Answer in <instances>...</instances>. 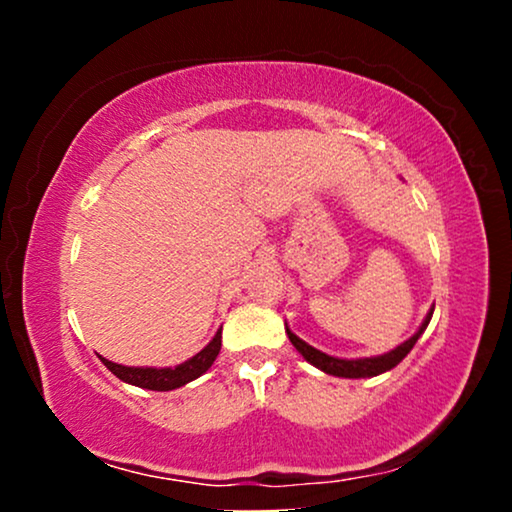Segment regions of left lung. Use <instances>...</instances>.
<instances>
[{"label": "left lung", "instance_id": "8db88e82", "mask_svg": "<svg viewBox=\"0 0 512 512\" xmlns=\"http://www.w3.org/2000/svg\"><path fill=\"white\" fill-rule=\"evenodd\" d=\"M431 314H433V310L426 314L424 324L419 326V331L412 335L410 340H405L403 345H398L396 349H391V352H387V354L373 356V359H335V356H328L324 352H319V349H314L312 345H307V342L300 340L298 335H293L289 328H286V335H289L291 345L296 347L298 352L312 363V366H317L319 370H324V373H328V375H335V377H375V375L387 373V370L398 366V363H401L405 356L410 354V349L415 347L419 335H422L426 331V326H429Z\"/></svg>", "mask_w": 512, "mask_h": 512}]
</instances>
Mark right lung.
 Here are the masks:
<instances>
[{
    "instance_id": "add662e5",
    "label": "right lung",
    "mask_w": 512,
    "mask_h": 512,
    "mask_svg": "<svg viewBox=\"0 0 512 512\" xmlns=\"http://www.w3.org/2000/svg\"><path fill=\"white\" fill-rule=\"evenodd\" d=\"M221 352V328L216 331L212 342L184 363L174 368H130V366H121V363H114L109 359H102L104 366H107L111 373H114L118 380L135 384V387L142 389H151V391H172L184 387V384L193 382L195 377H200L202 373H207L209 366H212L216 356Z\"/></svg>"
}]
</instances>
